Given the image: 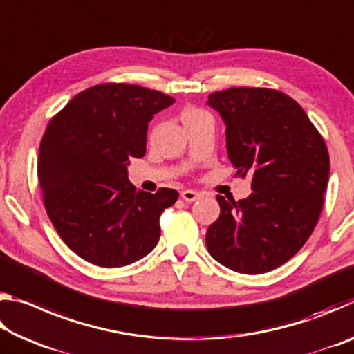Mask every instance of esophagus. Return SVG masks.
Wrapping results in <instances>:
<instances>
[{
    "mask_svg": "<svg viewBox=\"0 0 354 354\" xmlns=\"http://www.w3.org/2000/svg\"><path fill=\"white\" fill-rule=\"evenodd\" d=\"M181 198L184 201L192 203V201H195V200L200 198V194L196 190H183L181 192Z\"/></svg>",
    "mask_w": 354,
    "mask_h": 354,
    "instance_id": "34e87169",
    "label": "esophagus"
}]
</instances>
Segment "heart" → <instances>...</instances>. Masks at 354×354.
<instances>
[{"label":"heart","mask_w":354,"mask_h":354,"mask_svg":"<svg viewBox=\"0 0 354 354\" xmlns=\"http://www.w3.org/2000/svg\"><path fill=\"white\" fill-rule=\"evenodd\" d=\"M205 115H207L205 111L198 109V107L189 106V107H184V109H183L181 120H183V123L185 124V123H190V122H194V120H198L200 117H205Z\"/></svg>","instance_id":"1"}]
</instances>
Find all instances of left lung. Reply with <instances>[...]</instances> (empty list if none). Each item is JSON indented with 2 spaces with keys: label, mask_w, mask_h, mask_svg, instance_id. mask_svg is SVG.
I'll list each match as a JSON object with an SVG mask.
<instances>
[{
  "label": "left lung",
  "mask_w": 354,
  "mask_h": 354,
  "mask_svg": "<svg viewBox=\"0 0 354 354\" xmlns=\"http://www.w3.org/2000/svg\"><path fill=\"white\" fill-rule=\"evenodd\" d=\"M207 104L226 124L236 176L251 175L245 200L217 195L209 254L231 270L257 274L295 256L319 221L329 176L326 143L295 100L273 88L231 87Z\"/></svg>",
  "instance_id": "1"
}]
</instances>
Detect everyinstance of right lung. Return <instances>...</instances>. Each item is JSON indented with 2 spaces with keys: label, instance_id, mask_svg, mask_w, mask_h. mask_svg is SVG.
I'll return each instance as SVG.
<instances>
[{
  "label": "right lung",
  "instance_id": "add662e5",
  "mask_svg": "<svg viewBox=\"0 0 354 354\" xmlns=\"http://www.w3.org/2000/svg\"><path fill=\"white\" fill-rule=\"evenodd\" d=\"M173 101L134 84H98L48 123L37 162L44 205L57 234L84 261L123 267L158 243L160 214L179 194L136 190L127 167L147 151L149 120Z\"/></svg>",
  "mask_w": 354,
  "mask_h": 354
}]
</instances>
